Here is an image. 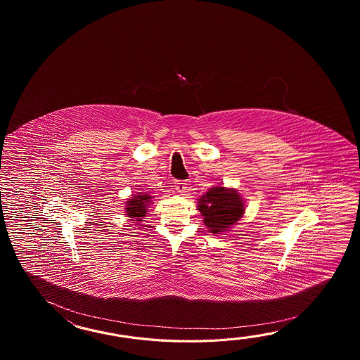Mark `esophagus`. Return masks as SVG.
I'll list each match as a JSON object with an SVG mask.
<instances>
[{"label": "esophagus", "mask_w": 360, "mask_h": 360, "mask_svg": "<svg viewBox=\"0 0 360 360\" xmlns=\"http://www.w3.org/2000/svg\"><path fill=\"white\" fill-rule=\"evenodd\" d=\"M175 191L180 194H183L186 191V183L185 181H175Z\"/></svg>", "instance_id": "obj_1"}]
</instances>
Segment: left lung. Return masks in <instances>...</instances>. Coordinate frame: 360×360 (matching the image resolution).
Returning a JSON list of instances; mask_svg holds the SVG:
<instances>
[{"mask_svg":"<svg viewBox=\"0 0 360 360\" xmlns=\"http://www.w3.org/2000/svg\"><path fill=\"white\" fill-rule=\"evenodd\" d=\"M245 206L236 189L214 186L198 199L197 207L208 231L222 234L243 217Z\"/></svg>","mask_w":360,"mask_h":360,"instance_id":"8db88e82","label":"left lung"}]
</instances>
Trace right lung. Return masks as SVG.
Listing matches in <instances>:
<instances>
[{
    "mask_svg": "<svg viewBox=\"0 0 360 360\" xmlns=\"http://www.w3.org/2000/svg\"><path fill=\"white\" fill-rule=\"evenodd\" d=\"M152 198L146 193H138V195H132L130 199L126 202V214L131 217L132 222H141L146 217L149 205L152 203Z\"/></svg>",
    "mask_w": 360,
    "mask_h": 360,
    "instance_id": "1",
    "label": "right lung"
}]
</instances>
